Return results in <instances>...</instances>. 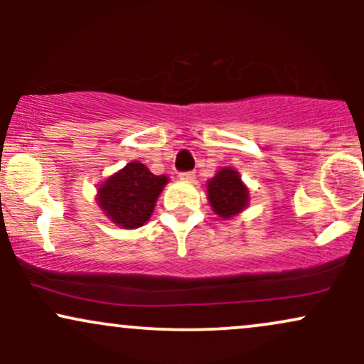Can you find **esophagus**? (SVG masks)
I'll use <instances>...</instances> for the list:
<instances>
[{"label":"esophagus","mask_w":364,"mask_h":364,"mask_svg":"<svg viewBox=\"0 0 364 364\" xmlns=\"http://www.w3.org/2000/svg\"><path fill=\"white\" fill-rule=\"evenodd\" d=\"M179 179H183V181H195V173L193 171H186V173H179Z\"/></svg>","instance_id":"34e87169"}]
</instances>
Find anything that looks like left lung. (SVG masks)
<instances>
[{"label":"left lung","mask_w":364,"mask_h":364,"mask_svg":"<svg viewBox=\"0 0 364 364\" xmlns=\"http://www.w3.org/2000/svg\"><path fill=\"white\" fill-rule=\"evenodd\" d=\"M207 196L210 207L223 219H231L248 207L250 191L240 173L232 168H223L207 183Z\"/></svg>","instance_id":"left-lung-1"}]
</instances>
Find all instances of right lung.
<instances>
[{
    "mask_svg": "<svg viewBox=\"0 0 364 364\" xmlns=\"http://www.w3.org/2000/svg\"><path fill=\"white\" fill-rule=\"evenodd\" d=\"M168 176H156L145 164L133 161L99 186L97 203L111 223L123 229L144 225L166 186Z\"/></svg>",
    "mask_w": 364,
    "mask_h": 364,
    "instance_id": "1",
    "label": "right lung"
}]
</instances>
